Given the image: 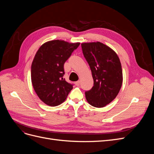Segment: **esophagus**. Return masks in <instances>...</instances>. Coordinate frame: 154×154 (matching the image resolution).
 <instances>
[{
  "instance_id": "34e87169",
  "label": "esophagus",
  "mask_w": 154,
  "mask_h": 154,
  "mask_svg": "<svg viewBox=\"0 0 154 154\" xmlns=\"http://www.w3.org/2000/svg\"><path fill=\"white\" fill-rule=\"evenodd\" d=\"M80 81H77V82H75V84H76V86H79V85H80Z\"/></svg>"
}]
</instances>
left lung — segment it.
<instances>
[{
  "instance_id": "8db88e82",
  "label": "left lung",
  "mask_w": 154,
  "mask_h": 154,
  "mask_svg": "<svg viewBox=\"0 0 154 154\" xmlns=\"http://www.w3.org/2000/svg\"><path fill=\"white\" fill-rule=\"evenodd\" d=\"M81 45L94 80V86L85 92L86 100L93 106L103 107L116 98L122 87V64L115 51L103 43H83Z\"/></svg>"
}]
</instances>
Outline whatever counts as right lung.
I'll list each match as a JSON object with an SVG mask.
<instances>
[{
    "instance_id": "add662e5",
    "label": "right lung",
    "mask_w": 154,
    "mask_h": 154,
    "mask_svg": "<svg viewBox=\"0 0 154 154\" xmlns=\"http://www.w3.org/2000/svg\"><path fill=\"white\" fill-rule=\"evenodd\" d=\"M80 44L51 40L37 51L31 65V82L37 96L46 105H60L72 89L73 85L63 78V66Z\"/></svg>"
}]
</instances>
